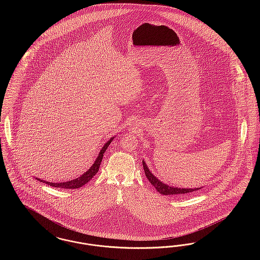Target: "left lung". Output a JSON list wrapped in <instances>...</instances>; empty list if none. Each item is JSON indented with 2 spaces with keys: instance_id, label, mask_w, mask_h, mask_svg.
<instances>
[{
  "instance_id": "obj_1",
  "label": "left lung",
  "mask_w": 260,
  "mask_h": 260,
  "mask_svg": "<svg viewBox=\"0 0 260 260\" xmlns=\"http://www.w3.org/2000/svg\"><path fill=\"white\" fill-rule=\"evenodd\" d=\"M142 165H143V169H144V173L149 180V182L156 188V190L161 194V195H180V194H190L191 192H195L198 191L200 189H202L201 187L197 188H180V187H175V186H171L164 183L160 179H158L153 173L150 172L146 162L144 160H142Z\"/></svg>"
}]
</instances>
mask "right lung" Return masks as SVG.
Returning a JSON list of instances; mask_svg holds the SVG:
<instances>
[{
    "mask_svg": "<svg viewBox=\"0 0 260 260\" xmlns=\"http://www.w3.org/2000/svg\"><path fill=\"white\" fill-rule=\"evenodd\" d=\"M115 136L111 137L105 144L104 146L102 147V149L100 150L99 152V156L98 158L95 159L94 162L92 164V166L87 170L86 173H83L80 177H77L75 179L72 180H68V181H64V182H49V181H46V180H43V179H40L38 177H35L37 180H39L40 182H43V183H46L48 185L52 186V187H56V188H65V189H77V188H80L82 186L86 185L87 182L98 173L99 170V166L101 164L102 161V158H103V154L104 152L106 151V149L108 148V146L110 145L113 139H114Z\"/></svg>",
    "mask_w": 260,
    "mask_h": 260,
    "instance_id": "right-lung-1",
    "label": "right lung"
}]
</instances>
